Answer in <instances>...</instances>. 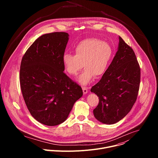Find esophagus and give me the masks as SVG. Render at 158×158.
Here are the masks:
<instances>
[{"label":"esophagus","mask_w":158,"mask_h":158,"mask_svg":"<svg viewBox=\"0 0 158 158\" xmlns=\"http://www.w3.org/2000/svg\"><path fill=\"white\" fill-rule=\"evenodd\" d=\"M82 91H83V93H84V94H87V92H88V91H87V88L86 87H82Z\"/></svg>","instance_id":"34e87169"}]
</instances>
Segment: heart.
<instances>
[{"instance_id":"1","label":"heart","mask_w":158,"mask_h":158,"mask_svg":"<svg viewBox=\"0 0 158 158\" xmlns=\"http://www.w3.org/2000/svg\"><path fill=\"white\" fill-rule=\"evenodd\" d=\"M75 56L65 54L62 62L65 71L70 76H76L82 68L78 81L82 85L91 82L94 76L99 77L106 71L112 56V49L105 41L90 38L80 42L75 48Z\"/></svg>"}]
</instances>
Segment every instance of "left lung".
I'll return each instance as SVG.
<instances>
[{"label": "left lung", "instance_id": "obj_1", "mask_svg": "<svg viewBox=\"0 0 158 158\" xmlns=\"http://www.w3.org/2000/svg\"><path fill=\"white\" fill-rule=\"evenodd\" d=\"M118 50L101 79L91 91L99 97L94 109L100 122L112 124L124 118L137 99L141 69L133 49L119 37Z\"/></svg>", "mask_w": 158, "mask_h": 158}]
</instances>
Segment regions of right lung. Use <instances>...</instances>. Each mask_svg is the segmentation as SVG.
<instances>
[{
	"label": "right lung",
	"mask_w": 158,
	"mask_h": 158,
	"mask_svg": "<svg viewBox=\"0 0 158 158\" xmlns=\"http://www.w3.org/2000/svg\"><path fill=\"white\" fill-rule=\"evenodd\" d=\"M69 40L64 32L37 38L22 57L20 84L24 101L32 117L50 126L64 122L82 88L64 73L62 57Z\"/></svg>",
	"instance_id": "obj_1"
}]
</instances>
